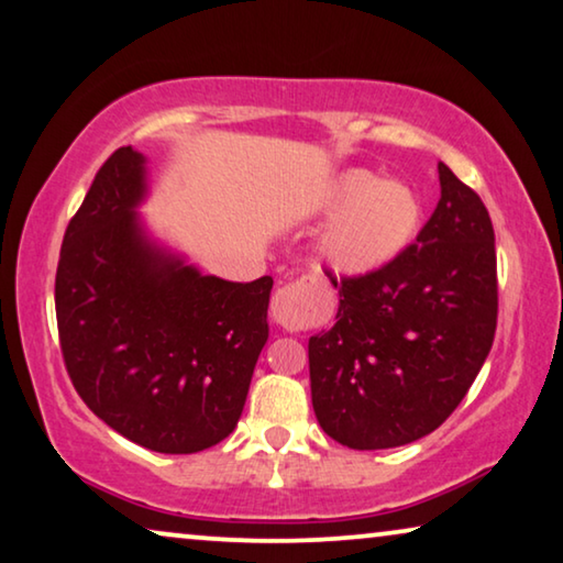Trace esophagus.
<instances>
[{
	"mask_svg": "<svg viewBox=\"0 0 563 563\" xmlns=\"http://www.w3.org/2000/svg\"><path fill=\"white\" fill-rule=\"evenodd\" d=\"M305 307H307V297L297 284H284V287L274 291L272 312H274V320L284 324V328H295V324H299L301 317H305Z\"/></svg>",
	"mask_w": 563,
	"mask_h": 563,
	"instance_id": "34e87169",
	"label": "esophagus"
}]
</instances>
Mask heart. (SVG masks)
<instances>
[{"instance_id": "obj_1", "label": "heart", "mask_w": 563, "mask_h": 563, "mask_svg": "<svg viewBox=\"0 0 563 563\" xmlns=\"http://www.w3.org/2000/svg\"><path fill=\"white\" fill-rule=\"evenodd\" d=\"M335 221L322 251L340 274H373L394 264L421 231V200L406 183L376 180L368 169H350L330 195Z\"/></svg>"}]
</instances>
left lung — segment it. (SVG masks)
Instances as JSON below:
<instances>
[{
    "mask_svg": "<svg viewBox=\"0 0 563 563\" xmlns=\"http://www.w3.org/2000/svg\"><path fill=\"white\" fill-rule=\"evenodd\" d=\"M434 213L394 264L335 276V328L309 338L312 406L350 450L427 437L467 396L498 328V258L487 208L439 165Z\"/></svg>",
    "mask_w": 563,
    "mask_h": 563,
    "instance_id": "1",
    "label": "left lung"
}]
</instances>
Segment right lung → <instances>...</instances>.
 Listing matches in <instances>:
<instances>
[{
  "label": "right lung",
  "instance_id": "1",
  "mask_svg": "<svg viewBox=\"0 0 563 563\" xmlns=\"http://www.w3.org/2000/svg\"><path fill=\"white\" fill-rule=\"evenodd\" d=\"M144 157L121 146L65 228L55 317L65 371L96 417L165 454L231 434L268 338L274 279L223 282L159 254L134 206Z\"/></svg>",
  "mask_w": 563,
  "mask_h": 563
}]
</instances>
